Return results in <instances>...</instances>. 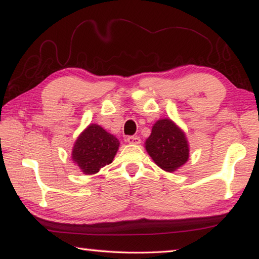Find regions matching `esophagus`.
<instances>
[{
  "label": "esophagus",
  "instance_id": "esophagus-1",
  "mask_svg": "<svg viewBox=\"0 0 259 259\" xmlns=\"http://www.w3.org/2000/svg\"><path fill=\"white\" fill-rule=\"evenodd\" d=\"M125 140L129 144H133V145H138V144H140V138L138 136H129V137H126Z\"/></svg>",
  "mask_w": 259,
  "mask_h": 259
}]
</instances>
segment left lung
I'll list each match as a JSON object with an SVG mask.
<instances>
[{
    "label": "left lung",
    "mask_w": 259,
    "mask_h": 259,
    "mask_svg": "<svg viewBox=\"0 0 259 259\" xmlns=\"http://www.w3.org/2000/svg\"><path fill=\"white\" fill-rule=\"evenodd\" d=\"M145 148L154 163L166 172L177 171L190 156L186 134L171 119H160L153 124Z\"/></svg>",
    "instance_id": "left-lung-1"
}]
</instances>
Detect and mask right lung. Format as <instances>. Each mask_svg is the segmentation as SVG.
<instances>
[{
	"label": "right lung",
	"mask_w": 259,
	"mask_h": 259,
	"mask_svg": "<svg viewBox=\"0 0 259 259\" xmlns=\"http://www.w3.org/2000/svg\"><path fill=\"white\" fill-rule=\"evenodd\" d=\"M120 142L99 124H89L78 135L72 150V161L84 175L97 174L112 163Z\"/></svg>",
	"instance_id": "right-lung-1"
}]
</instances>
